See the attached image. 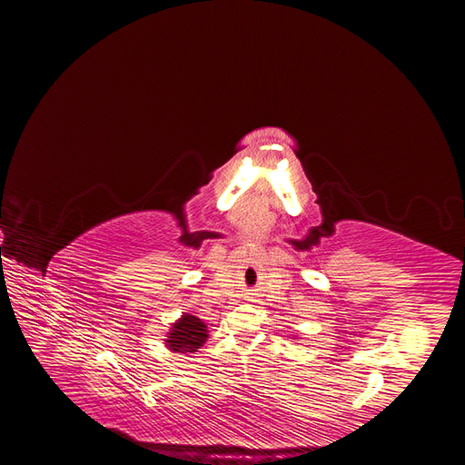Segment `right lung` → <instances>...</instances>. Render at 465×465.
Wrapping results in <instances>:
<instances>
[{
    "instance_id": "obj_1",
    "label": "right lung",
    "mask_w": 465,
    "mask_h": 465,
    "mask_svg": "<svg viewBox=\"0 0 465 465\" xmlns=\"http://www.w3.org/2000/svg\"><path fill=\"white\" fill-rule=\"evenodd\" d=\"M166 337V345L174 353H193V351H198L205 343L207 328L200 318L184 314L174 323Z\"/></svg>"
}]
</instances>
